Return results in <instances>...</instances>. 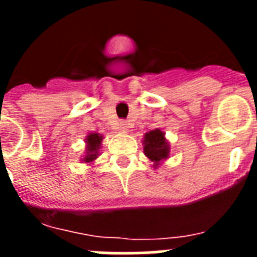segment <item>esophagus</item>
Returning <instances> with one entry per match:
<instances>
[{
  "label": "esophagus",
  "instance_id": "obj_1",
  "mask_svg": "<svg viewBox=\"0 0 257 257\" xmlns=\"http://www.w3.org/2000/svg\"><path fill=\"white\" fill-rule=\"evenodd\" d=\"M118 130L121 131V133H127V130H128V126H127L126 122H121V123L118 124Z\"/></svg>",
  "mask_w": 257,
  "mask_h": 257
}]
</instances>
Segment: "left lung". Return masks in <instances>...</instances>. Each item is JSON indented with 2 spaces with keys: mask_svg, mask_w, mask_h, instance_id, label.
I'll return each instance as SVG.
<instances>
[{
  "mask_svg": "<svg viewBox=\"0 0 257 257\" xmlns=\"http://www.w3.org/2000/svg\"><path fill=\"white\" fill-rule=\"evenodd\" d=\"M143 148L144 154L148 157V160L153 162V167L157 169L162 165L165 160L170 157V144L165 138V133L161 128H154L144 135L143 139Z\"/></svg>",
  "mask_w": 257,
  "mask_h": 257,
  "instance_id": "obj_1",
  "label": "left lung"
}]
</instances>
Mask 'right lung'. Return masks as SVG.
Listing matches in <instances>:
<instances>
[{
  "mask_svg": "<svg viewBox=\"0 0 257 257\" xmlns=\"http://www.w3.org/2000/svg\"><path fill=\"white\" fill-rule=\"evenodd\" d=\"M104 136L97 133H90L86 136L85 143H86V153L81 161L85 163L91 165L99 156V151H100L101 142H103Z\"/></svg>",
  "mask_w": 257,
  "mask_h": 257,
  "instance_id": "right-lung-1",
  "label": "right lung"
}]
</instances>
